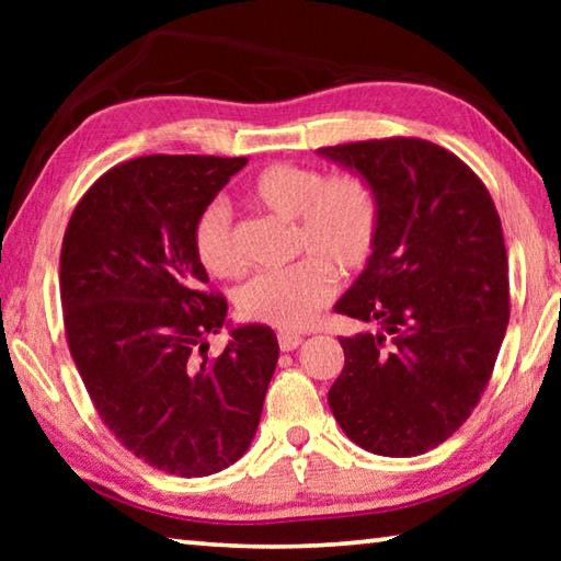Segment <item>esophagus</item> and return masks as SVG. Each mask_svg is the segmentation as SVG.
Wrapping results in <instances>:
<instances>
[{
	"instance_id": "1",
	"label": "esophagus",
	"mask_w": 561,
	"mask_h": 561,
	"mask_svg": "<svg viewBox=\"0 0 561 561\" xmlns=\"http://www.w3.org/2000/svg\"><path fill=\"white\" fill-rule=\"evenodd\" d=\"M279 341V348L282 351H294L299 344H301V336L299 334H289V331H282V334L277 336Z\"/></svg>"
}]
</instances>
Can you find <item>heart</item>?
I'll list each match as a JSON object with an SVG mask.
<instances>
[{"label": "heart", "instance_id": "heart-1", "mask_svg": "<svg viewBox=\"0 0 561 561\" xmlns=\"http://www.w3.org/2000/svg\"><path fill=\"white\" fill-rule=\"evenodd\" d=\"M247 197L264 213L294 220L291 252L304 260L247 282L237 294V311L250 324L299 331L334 297V274L351 277L371 260L381 227L378 193L354 170L324 178L309 165L272 163L252 178ZM193 247L217 279H237L247 270L232 217L220 203L197 215Z\"/></svg>", "mask_w": 561, "mask_h": 561}]
</instances>
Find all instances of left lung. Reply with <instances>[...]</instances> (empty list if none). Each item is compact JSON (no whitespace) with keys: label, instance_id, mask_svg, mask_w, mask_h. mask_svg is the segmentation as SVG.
Listing matches in <instances>:
<instances>
[{"label":"left lung","instance_id":"1","mask_svg":"<svg viewBox=\"0 0 561 561\" xmlns=\"http://www.w3.org/2000/svg\"><path fill=\"white\" fill-rule=\"evenodd\" d=\"M371 180L381 227L339 314L378 331L341 336L329 408L351 440L386 458L435 448L468 421L510 321L507 250L482 180L423 138L319 148Z\"/></svg>","mask_w":561,"mask_h":561}]
</instances>
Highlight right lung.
<instances>
[{
    "label": "right lung",
    "mask_w": 561,
    "mask_h": 561,
    "mask_svg": "<svg viewBox=\"0 0 561 561\" xmlns=\"http://www.w3.org/2000/svg\"><path fill=\"white\" fill-rule=\"evenodd\" d=\"M247 158L140 156L103 173L61 244L66 341L116 440L153 468L205 478L240 460L257 433L279 344L270 327L232 329L227 299L193 247L197 215Z\"/></svg>",
    "instance_id": "obj_1"
}]
</instances>
